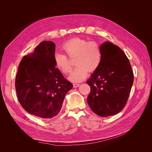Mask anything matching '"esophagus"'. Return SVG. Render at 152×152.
Returning <instances> with one entry per match:
<instances>
[{"mask_svg": "<svg viewBox=\"0 0 152 152\" xmlns=\"http://www.w3.org/2000/svg\"><path fill=\"white\" fill-rule=\"evenodd\" d=\"M80 86V84H78V83H75L73 84V87H77Z\"/></svg>", "mask_w": 152, "mask_h": 152, "instance_id": "obj_1", "label": "esophagus"}]
</instances>
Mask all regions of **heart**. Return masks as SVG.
Segmentation results:
<instances>
[{"mask_svg":"<svg viewBox=\"0 0 152 152\" xmlns=\"http://www.w3.org/2000/svg\"><path fill=\"white\" fill-rule=\"evenodd\" d=\"M61 49L64 54H57L54 57V64L63 74H68L72 70V63L67 58L74 59L76 66L69 77L72 82L83 80L88 72H95L102 60L99 45L95 41H88L80 38H74L63 44Z\"/></svg>","mask_w":152,"mask_h":152,"instance_id":"obj_1","label":"heart"}]
</instances>
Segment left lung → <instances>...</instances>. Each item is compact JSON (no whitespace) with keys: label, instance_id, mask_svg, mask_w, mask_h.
Segmentation results:
<instances>
[{"label":"left lung","instance_id":"obj_1","mask_svg":"<svg viewBox=\"0 0 152 152\" xmlns=\"http://www.w3.org/2000/svg\"><path fill=\"white\" fill-rule=\"evenodd\" d=\"M102 60L87 81L91 87L87 103L101 117L114 115L125 107L134 81L129 60L123 50L110 42L100 45Z\"/></svg>","mask_w":152,"mask_h":152}]
</instances>
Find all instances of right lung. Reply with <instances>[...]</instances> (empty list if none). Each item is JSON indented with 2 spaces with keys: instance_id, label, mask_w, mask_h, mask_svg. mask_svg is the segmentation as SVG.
<instances>
[{
  "instance_id": "obj_1",
  "label": "right lung",
  "mask_w": 152,
  "mask_h": 152,
  "mask_svg": "<svg viewBox=\"0 0 152 152\" xmlns=\"http://www.w3.org/2000/svg\"><path fill=\"white\" fill-rule=\"evenodd\" d=\"M54 43L43 41L25 56L15 80L18 99L25 111L48 120L56 116L73 85L55 66Z\"/></svg>"
}]
</instances>
